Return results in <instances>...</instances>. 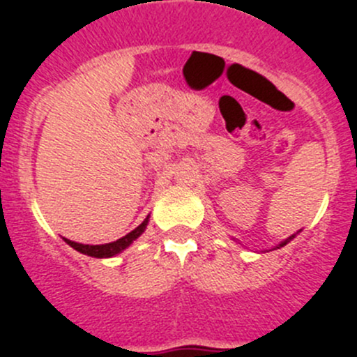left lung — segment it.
<instances>
[{
    "label": "left lung",
    "mask_w": 357,
    "mask_h": 357,
    "mask_svg": "<svg viewBox=\"0 0 357 357\" xmlns=\"http://www.w3.org/2000/svg\"><path fill=\"white\" fill-rule=\"evenodd\" d=\"M295 238V235H291V236H289V238H285V240H283V242L282 243H278V245H276L275 248H282V247H285L287 245V243H289L290 242V240H294Z\"/></svg>",
    "instance_id": "left-lung-1"
}]
</instances>
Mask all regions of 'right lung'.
Wrapping results in <instances>:
<instances>
[{
    "mask_svg": "<svg viewBox=\"0 0 357 357\" xmlns=\"http://www.w3.org/2000/svg\"><path fill=\"white\" fill-rule=\"evenodd\" d=\"M149 221H150V215H146L145 221H143L142 225L138 226V228L132 229L131 233H128V235L122 236V238L115 240V242L102 243V245H86V243L72 242V240H68V238H63V240H66V242L72 248H75V250L81 252V254L89 255V257H96V259L114 257V255H117V254H121V252H124L126 248L131 245V243L135 242L136 238H139V236L143 235V231H145V229H146V225H149Z\"/></svg>",
    "mask_w": 357,
    "mask_h": 357,
    "instance_id": "right-lung-1",
    "label": "right lung"
}]
</instances>
